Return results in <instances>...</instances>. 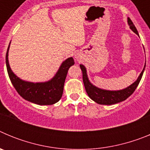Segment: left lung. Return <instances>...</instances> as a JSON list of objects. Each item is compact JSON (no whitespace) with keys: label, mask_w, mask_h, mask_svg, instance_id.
<instances>
[{"label":"left lung","mask_w":150,"mask_h":150,"mask_svg":"<svg viewBox=\"0 0 150 150\" xmlns=\"http://www.w3.org/2000/svg\"><path fill=\"white\" fill-rule=\"evenodd\" d=\"M128 23L130 26V28L132 29L135 34H137L139 36L137 28H135L134 25L129 18H128ZM80 68H81L82 72H83V80L85 88H86V91L90 98L99 104L111 105V104H115L123 101L133 94V92L138 86L140 79L142 78L145 66H144V68L142 72L140 73L139 77L133 84L131 85L128 88L122 90H119V91H108V90H104L97 88L91 84L88 80L86 67L83 64H80Z\"/></svg>","instance_id":"left-lung-1"}]
</instances>
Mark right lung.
<instances>
[{"instance_id": "add662e5", "label": "right lung", "mask_w": 150, "mask_h": 150, "mask_svg": "<svg viewBox=\"0 0 150 150\" xmlns=\"http://www.w3.org/2000/svg\"><path fill=\"white\" fill-rule=\"evenodd\" d=\"M8 46L6 54V64L8 75L12 84L24 99L39 105H51L59 101L63 94L64 85L69 68L74 64L72 57L66 59L59 71L51 80L46 83H30L22 80L11 71L8 62Z\"/></svg>"}]
</instances>
